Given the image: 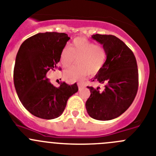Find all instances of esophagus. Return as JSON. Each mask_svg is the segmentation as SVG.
<instances>
[{
    "label": "esophagus",
    "instance_id": "esophagus-1",
    "mask_svg": "<svg viewBox=\"0 0 156 156\" xmlns=\"http://www.w3.org/2000/svg\"><path fill=\"white\" fill-rule=\"evenodd\" d=\"M78 90H79V91H81V89H83V88H84V87H85L83 85H81V83H78Z\"/></svg>",
    "mask_w": 156,
    "mask_h": 156
}]
</instances>
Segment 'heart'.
Returning a JSON list of instances; mask_svg holds the SVG:
<instances>
[{"mask_svg":"<svg viewBox=\"0 0 156 156\" xmlns=\"http://www.w3.org/2000/svg\"><path fill=\"white\" fill-rule=\"evenodd\" d=\"M78 65L64 71V76L70 81L81 80L87 75H95L102 68L106 60L104 48L83 37H76L65 47L60 55L62 66L67 68L75 62Z\"/></svg>","mask_w":156,"mask_h":156,"instance_id":"heart-1","label":"heart"}]
</instances>
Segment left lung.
<instances>
[{"label": "left lung", "mask_w": 156, "mask_h": 156, "mask_svg": "<svg viewBox=\"0 0 156 156\" xmlns=\"http://www.w3.org/2000/svg\"><path fill=\"white\" fill-rule=\"evenodd\" d=\"M94 40L103 45L106 61L91 81L104 85L89 88L90 97L85 103L92 119L112 120L123 114L135 99L139 88V71L133 52L124 42L111 34H96Z\"/></svg>", "instance_id": "obj_1"}]
</instances>
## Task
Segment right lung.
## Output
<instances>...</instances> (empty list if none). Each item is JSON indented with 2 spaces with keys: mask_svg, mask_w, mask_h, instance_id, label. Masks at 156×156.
<instances>
[{
  "mask_svg": "<svg viewBox=\"0 0 156 156\" xmlns=\"http://www.w3.org/2000/svg\"><path fill=\"white\" fill-rule=\"evenodd\" d=\"M70 39L58 32L38 33L26 39L17 51L14 68V83L19 99L33 115L54 119L63 113L67 101L78 91L76 83L61 82L56 88L46 78L55 71L62 49Z\"/></svg>",
  "mask_w": 156,
  "mask_h": 156,
  "instance_id": "obj_1",
  "label": "right lung"
}]
</instances>
